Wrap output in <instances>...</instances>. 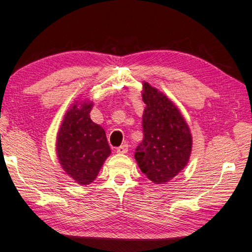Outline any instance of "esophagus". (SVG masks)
<instances>
[{"instance_id": "34e87169", "label": "esophagus", "mask_w": 252, "mask_h": 252, "mask_svg": "<svg viewBox=\"0 0 252 252\" xmlns=\"http://www.w3.org/2000/svg\"><path fill=\"white\" fill-rule=\"evenodd\" d=\"M127 152H128V145H127V144H124V145L117 148V153L119 154H126Z\"/></svg>"}]
</instances>
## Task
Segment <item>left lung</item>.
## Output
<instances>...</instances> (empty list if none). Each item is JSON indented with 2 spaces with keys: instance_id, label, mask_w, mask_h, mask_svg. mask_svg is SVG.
Instances as JSON below:
<instances>
[{
  "instance_id": "left-lung-1",
  "label": "left lung",
  "mask_w": 252,
  "mask_h": 252,
  "mask_svg": "<svg viewBox=\"0 0 252 252\" xmlns=\"http://www.w3.org/2000/svg\"><path fill=\"white\" fill-rule=\"evenodd\" d=\"M143 142L135 159L155 184H165L187 166L192 152V135L180 109L166 94L143 81Z\"/></svg>"
}]
</instances>
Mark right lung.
I'll use <instances>...</instances> for the list:
<instances>
[{"instance_id": "obj_1", "label": "right lung", "mask_w": 252, "mask_h": 252, "mask_svg": "<svg viewBox=\"0 0 252 252\" xmlns=\"http://www.w3.org/2000/svg\"><path fill=\"white\" fill-rule=\"evenodd\" d=\"M93 106L87 99L76 100L57 134L56 150L61 167L80 185L94 181L111 153L104 128L90 119Z\"/></svg>"}]
</instances>
